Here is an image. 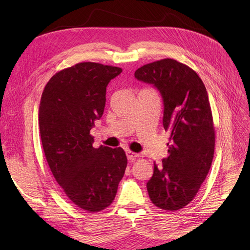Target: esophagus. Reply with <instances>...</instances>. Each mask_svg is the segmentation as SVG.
<instances>
[{"label":"esophagus","mask_w":250,"mask_h":250,"mask_svg":"<svg viewBox=\"0 0 250 250\" xmlns=\"http://www.w3.org/2000/svg\"><path fill=\"white\" fill-rule=\"evenodd\" d=\"M139 156H140L139 153L133 152V151H131V150H126V157H128L129 160H134V159H136Z\"/></svg>","instance_id":"34e87169"}]
</instances>
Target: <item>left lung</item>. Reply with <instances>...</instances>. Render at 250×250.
<instances>
[{
	"label": "left lung",
	"mask_w": 250,
	"mask_h": 250,
	"mask_svg": "<svg viewBox=\"0 0 250 250\" xmlns=\"http://www.w3.org/2000/svg\"><path fill=\"white\" fill-rule=\"evenodd\" d=\"M134 76L161 93L163 126L171 133L167 157L159 166L153 163L148 194L159 208L178 210L194 199L213 162L215 129L208 94L198 74L174 59L148 63Z\"/></svg>",
	"instance_id": "8db88e82"
}]
</instances>
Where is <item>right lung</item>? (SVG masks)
<instances>
[{"mask_svg": "<svg viewBox=\"0 0 250 250\" xmlns=\"http://www.w3.org/2000/svg\"><path fill=\"white\" fill-rule=\"evenodd\" d=\"M121 72L77 63L56 73L41 98L40 133L50 171L67 198L90 213L113 203L128 163L122 148H94L90 134L104 113L106 87Z\"/></svg>", "mask_w": 250, "mask_h": 250, "instance_id": "1", "label": "right lung"}]
</instances>
